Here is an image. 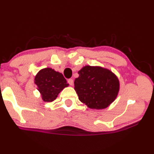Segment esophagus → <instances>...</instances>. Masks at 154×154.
<instances>
[{
  "instance_id": "34e87169",
  "label": "esophagus",
  "mask_w": 154,
  "mask_h": 154,
  "mask_svg": "<svg viewBox=\"0 0 154 154\" xmlns=\"http://www.w3.org/2000/svg\"><path fill=\"white\" fill-rule=\"evenodd\" d=\"M68 83L70 85H73V83H74V81L72 79H68Z\"/></svg>"
}]
</instances>
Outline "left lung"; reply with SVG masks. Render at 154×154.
I'll return each instance as SVG.
<instances>
[{
  "instance_id": "8db88e82",
  "label": "left lung",
  "mask_w": 154,
  "mask_h": 154,
  "mask_svg": "<svg viewBox=\"0 0 154 154\" xmlns=\"http://www.w3.org/2000/svg\"><path fill=\"white\" fill-rule=\"evenodd\" d=\"M75 80L79 100L92 109H103L115 100L119 81L114 72L99 66H83Z\"/></svg>"
}]
</instances>
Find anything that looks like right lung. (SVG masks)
Here are the masks:
<instances>
[{
	"label": "right lung",
	"mask_w": 154,
	"mask_h": 154,
	"mask_svg": "<svg viewBox=\"0 0 154 154\" xmlns=\"http://www.w3.org/2000/svg\"><path fill=\"white\" fill-rule=\"evenodd\" d=\"M34 82L44 102L54 100L60 92L69 86L62 74L49 67L42 69L37 73Z\"/></svg>",
	"instance_id": "obj_1"
}]
</instances>
